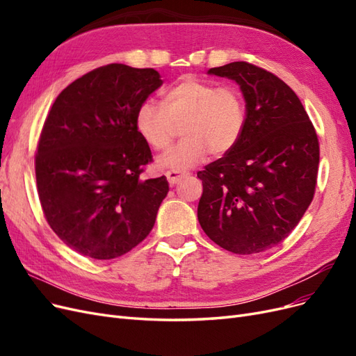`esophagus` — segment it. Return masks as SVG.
I'll return each instance as SVG.
<instances>
[{"instance_id": "34e87169", "label": "esophagus", "mask_w": 356, "mask_h": 356, "mask_svg": "<svg viewBox=\"0 0 356 356\" xmlns=\"http://www.w3.org/2000/svg\"><path fill=\"white\" fill-rule=\"evenodd\" d=\"M184 177H186V174H181V172H178V170H168L166 172V178H168L170 186L178 184V182Z\"/></svg>"}]
</instances>
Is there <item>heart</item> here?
Here are the masks:
<instances>
[{"instance_id":"1","label":"heart","mask_w":356,"mask_h":356,"mask_svg":"<svg viewBox=\"0 0 356 356\" xmlns=\"http://www.w3.org/2000/svg\"><path fill=\"white\" fill-rule=\"evenodd\" d=\"M184 139L157 163L182 170L211 154L221 156L238 145L246 124L242 93L234 86L184 77L165 93L163 105L144 101L135 114V126L144 141L157 152L169 148L182 126Z\"/></svg>"}]
</instances>
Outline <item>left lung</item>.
I'll return each instance as SVG.
<instances>
[{
	"label": "left lung",
	"mask_w": 356,
	"mask_h": 356,
	"mask_svg": "<svg viewBox=\"0 0 356 356\" xmlns=\"http://www.w3.org/2000/svg\"><path fill=\"white\" fill-rule=\"evenodd\" d=\"M208 74L241 86L246 124L238 145L197 172V218L209 239L234 254L281 243L314 199L319 143L298 96L286 83L248 62Z\"/></svg>",
	"instance_id": "8db88e82"
}]
</instances>
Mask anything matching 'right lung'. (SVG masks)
<instances>
[{"instance_id": "obj_1", "label": "right lung", "mask_w": 356, "mask_h": 356, "mask_svg": "<svg viewBox=\"0 0 356 356\" xmlns=\"http://www.w3.org/2000/svg\"><path fill=\"white\" fill-rule=\"evenodd\" d=\"M161 83L153 68L110 63L53 102L37 147V190L51 230L75 252L111 260L152 232L169 184L139 178L153 156L135 114Z\"/></svg>"}]
</instances>
